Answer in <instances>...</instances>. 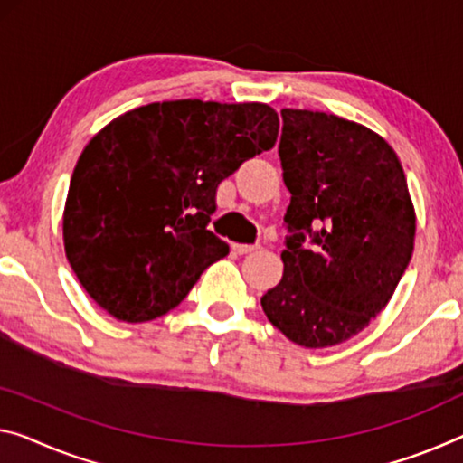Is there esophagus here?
<instances>
[{"mask_svg":"<svg viewBox=\"0 0 463 463\" xmlns=\"http://www.w3.org/2000/svg\"><path fill=\"white\" fill-rule=\"evenodd\" d=\"M232 248H233V252L236 254H248V252H254V250H259V244H232Z\"/></svg>","mask_w":463,"mask_h":463,"instance_id":"1","label":"esophagus"}]
</instances>
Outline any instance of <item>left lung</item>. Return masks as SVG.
I'll use <instances>...</instances> for the list:
<instances>
[{
  "label": "left lung",
  "instance_id": "8db88e82",
  "mask_svg": "<svg viewBox=\"0 0 463 463\" xmlns=\"http://www.w3.org/2000/svg\"><path fill=\"white\" fill-rule=\"evenodd\" d=\"M279 159L291 194L283 277L260 298L289 341L344 344L379 315L414 252L416 211L400 159L371 128L281 109ZM317 246L304 249L303 233Z\"/></svg>",
  "mask_w": 463,
  "mask_h": 463
}]
</instances>
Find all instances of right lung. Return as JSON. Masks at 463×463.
Returning a JSON list of instances; mask_svg holds the SVG:
<instances>
[{
    "mask_svg": "<svg viewBox=\"0 0 463 463\" xmlns=\"http://www.w3.org/2000/svg\"><path fill=\"white\" fill-rule=\"evenodd\" d=\"M267 103H148L84 146L63 207V250L87 294L118 321L167 315L230 254L207 230L217 186L273 148Z\"/></svg>",
    "mask_w": 463,
    "mask_h": 463,
    "instance_id": "add662e5",
    "label": "right lung"
}]
</instances>
